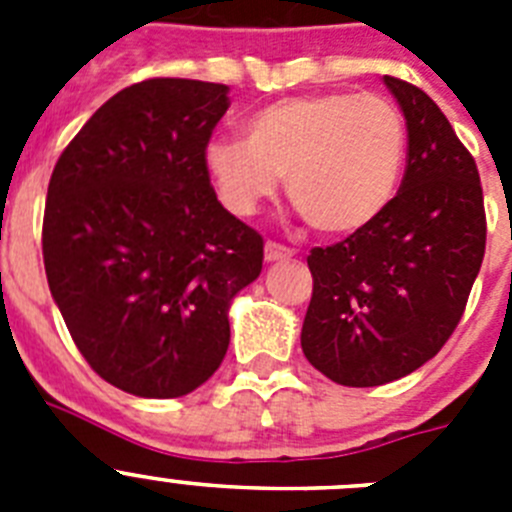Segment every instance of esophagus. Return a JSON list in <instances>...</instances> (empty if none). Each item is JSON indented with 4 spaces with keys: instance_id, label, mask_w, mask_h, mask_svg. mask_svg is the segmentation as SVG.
<instances>
[{
    "instance_id": "1",
    "label": "esophagus",
    "mask_w": 512,
    "mask_h": 512,
    "mask_svg": "<svg viewBox=\"0 0 512 512\" xmlns=\"http://www.w3.org/2000/svg\"><path fill=\"white\" fill-rule=\"evenodd\" d=\"M292 256H295V251H292V248H287V246H282V243L269 241L264 246V259L269 261V264H277V261H289Z\"/></svg>"
}]
</instances>
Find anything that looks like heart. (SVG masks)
<instances>
[{"label": "heart", "mask_w": 512, "mask_h": 512, "mask_svg": "<svg viewBox=\"0 0 512 512\" xmlns=\"http://www.w3.org/2000/svg\"><path fill=\"white\" fill-rule=\"evenodd\" d=\"M243 135L202 151L220 205L235 217L256 215L284 176L289 200L330 235L356 233L390 207L408 153L400 110L377 94L279 99L248 117Z\"/></svg>", "instance_id": "heart-1"}]
</instances>
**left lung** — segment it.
I'll use <instances>...</instances> for the list:
<instances>
[{
	"label": "left lung",
	"mask_w": 512,
	"mask_h": 512,
	"mask_svg": "<svg viewBox=\"0 0 512 512\" xmlns=\"http://www.w3.org/2000/svg\"><path fill=\"white\" fill-rule=\"evenodd\" d=\"M408 128L400 192L372 225L312 248L302 351L346 387L420 369L459 325L485 259V202L472 153L423 89L384 76Z\"/></svg>",
	"instance_id": "obj_1"
}]
</instances>
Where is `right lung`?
<instances>
[{"instance_id":"1","label":"right lung","mask_w":512,"mask_h":512,"mask_svg":"<svg viewBox=\"0 0 512 512\" xmlns=\"http://www.w3.org/2000/svg\"><path fill=\"white\" fill-rule=\"evenodd\" d=\"M228 92L194 79L122 89L48 184L53 302L94 372L135 397L205 384L228 351L230 302L261 274V235L217 202L202 164Z\"/></svg>"}]
</instances>
